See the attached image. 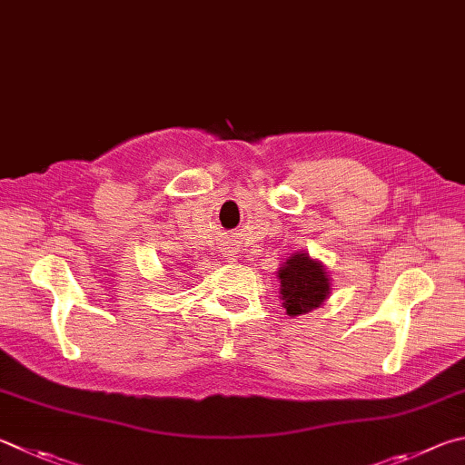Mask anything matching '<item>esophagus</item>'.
Listing matches in <instances>:
<instances>
[{"label": "esophagus", "mask_w": 465, "mask_h": 465, "mask_svg": "<svg viewBox=\"0 0 465 465\" xmlns=\"http://www.w3.org/2000/svg\"><path fill=\"white\" fill-rule=\"evenodd\" d=\"M230 256H233V254H230ZM233 258H235V256H233Z\"/></svg>", "instance_id": "34e87169"}]
</instances>
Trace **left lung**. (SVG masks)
I'll return each mask as SVG.
<instances>
[{"label": "left lung", "instance_id": "8db88e82", "mask_svg": "<svg viewBox=\"0 0 465 465\" xmlns=\"http://www.w3.org/2000/svg\"><path fill=\"white\" fill-rule=\"evenodd\" d=\"M286 313L297 317L317 309L329 294V278L319 262L307 254H292L278 270Z\"/></svg>", "mask_w": 465, "mask_h": 465}]
</instances>
